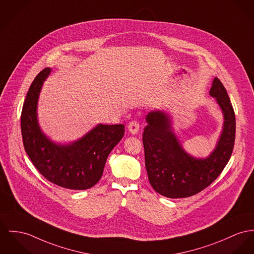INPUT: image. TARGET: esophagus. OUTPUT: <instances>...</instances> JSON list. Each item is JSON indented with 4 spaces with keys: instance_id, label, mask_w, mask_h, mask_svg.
I'll return each mask as SVG.
<instances>
[{
    "instance_id": "1",
    "label": "esophagus",
    "mask_w": 254,
    "mask_h": 254,
    "mask_svg": "<svg viewBox=\"0 0 254 254\" xmlns=\"http://www.w3.org/2000/svg\"><path fill=\"white\" fill-rule=\"evenodd\" d=\"M127 128H128V130L130 131V133L136 134L137 132H138V130H139V123L136 122V121H131V122L128 124Z\"/></svg>"
}]
</instances>
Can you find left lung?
Returning a JSON list of instances; mask_svg holds the SVG:
<instances>
[{"label":"left lung","mask_w":254,"mask_h":254,"mask_svg":"<svg viewBox=\"0 0 254 254\" xmlns=\"http://www.w3.org/2000/svg\"><path fill=\"white\" fill-rule=\"evenodd\" d=\"M210 95L219 105L224 123L215 150L206 158H195L184 150L168 114L157 110L146 116L145 165L151 186L161 195L185 198L197 194L220 175L231 157L236 133L234 109L224 86L216 77Z\"/></svg>","instance_id":"1"}]
</instances>
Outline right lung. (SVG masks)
Listing matches in <instances>:
<instances>
[{"mask_svg": "<svg viewBox=\"0 0 254 254\" xmlns=\"http://www.w3.org/2000/svg\"><path fill=\"white\" fill-rule=\"evenodd\" d=\"M49 67L33 81L21 113V132L27 155L39 173L59 187L83 190L100 180L108 155L125 134L124 125L99 124L86 135L67 145L51 141L39 127L38 100Z\"/></svg>", "mask_w": 254, "mask_h": 254, "instance_id": "obj_1", "label": "right lung"}]
</instances>
